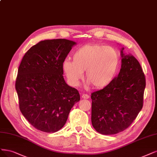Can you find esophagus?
<instances>
[{"instance_id": "34e87169", "label": "esophagus", "mask_w": 157, "mask_h": 157, "mask_svg": "<svg viewBox=\"0 0 157 157\" xmlns=\"http://www.w3.org/2000/svg\"><path fill=\"white\" fill-rule=\"evenodd\" d=\"M82 97L83 99H88L89 98V95L88 94H82Z\"/></svg>"}]
</instances>
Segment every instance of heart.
<instances>
[{"instance_id":"heart-1","label":"heart","mask_w":157,"mask_h":157,"mask_svg":"<svg viewBox=\"0 0 157 157\" xmlns=\"http://www.w3.org/2000/svg\"><path fill=\"white\" fill-rule=\"evenodd\" d=\"M120 54L114 48L99 44H87L73 54V61L66 59L62 69L69 84L76 86L83 77L88 85L103 89L116 78L120 66Z\"/></svg>"}]
</instances>
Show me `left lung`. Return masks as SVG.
I'll list each match as a JSON object with an SVG mask.
<instances>
[{"label":"left lung","mask_w":157,"mask_h":157,"mask_svg":"<svg viewBox=\"0 0 157 157\" xmlns=\"http://www.w3.org/2000/svg\"><path fill=\"white\" fill-rule=\"evenodd\" d=\"M120 51L121 69L107 87L91 94V123L97 132L115 134L125 130L143 106L145 78L140 63L131 54Z\"/></svg>","instance_id":"8db88e82"}]
</instances>
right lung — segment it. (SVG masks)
I'll return each mask as SVG.
<instances>
[{"label":"right lung","mask_w":157,"mask_h":157,"mask_svg":"<svg viewBox=\"0 0 157 157\" xmlns=\"http://www.w3.org/2000/svg\"><path fill=\"white\" fill-rule=\"evenodd\" d=\"M76 44L66 39L41 41L25 53L20 63L15 82L19 109L40 131L60 130L80 101L78 90L65 81L62 69L63 62Z\"/></svg>","instance_id":"obj_1"}]
</instances>
